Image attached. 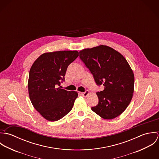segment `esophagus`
Wrapping results in <instances>:
<instances>
[{
  "label": "esophagus",
  "mask_w": 159,
  "mask_h": 159,
  "mask_svg": "<svg viewBox=\"0 0 159 159\" xmlns=\"http://www.w3.org/2000/svg\"><path fill=\"white\" fill-rule=\"evenodd\" d=\"M81 93V95H83V96H87V95L89 93V91H85L84 92H82V93Z\"/></svg>",
  "instance_id": "34e87169"
}]
</instances>
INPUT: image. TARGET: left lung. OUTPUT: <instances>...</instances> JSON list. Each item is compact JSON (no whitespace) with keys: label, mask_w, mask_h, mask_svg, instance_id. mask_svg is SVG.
Masks as SVG:
<instances>
[{"label":"left lung","mask_w":159,"mask_h":159,"mask_svg":"<svg viewBox=\"0 0 159 159\" xmlns=\"http://www.w3.org/2000/svg\"><path fill=\"white\" fill-rule=\"evenodd\" d=\"M80 58L92 75L96 84L104 89L96 92L98 103L92 110L105 119L122 113L132 98L134 75L125 58L111 47L84 49Z\"/></svg>","instance_id":"left-lung-1"}]
</instances>
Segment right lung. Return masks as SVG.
Returning a JSON list of instances; mask_svg holds the SVG:
<instances>
[{"mask_svg": "<svg viewBox=\"0 0 159 159\" xmlns=\"http://www.w3.org/2000/svg\"><path fill=\"white\" fill-rule=\"evenodd\" d=\"M79 56L77 51L47 52L31 67L28 81L30 100L35 109L49 121H56L72 109L78 93L61 89L68 66Z\"/></svg>", "mask_w": 159, "mask_h": 159, "instance_id": "right-lung-1", "label": "right lung"}]
</instances>
